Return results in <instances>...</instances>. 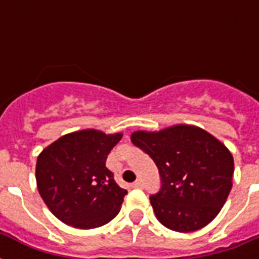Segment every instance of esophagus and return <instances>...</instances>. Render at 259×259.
Here are the masks:
<instances>
[{"label": "esophagus", "mask_w": 259, "mask_h": 259, "mask_svg": "<svg viewBox=\"0 0 259 259\" xmlns=\"http://www.w3.org/2000/svg\"><path fill=\"white\" fill-rule=\"evenodd\" d=\"M133 187H134V188H142V187H144V183H142L141 180L134 181V183H133Z\"/></svg>", "instance_id": "obj_1"}]
</instances>
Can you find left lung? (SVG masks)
Wrapping results in <instances>:
<instances>
[{
    "mask_svg": "<svg viewBox=\"0 0 259 259\" xmlns=\"http://www.w3.org/2000/svg\"><path fill=\"white\" fill-rule=\"evenodd\" d=\"M156 162L161 189L150 196L156 218L166 229L191 233L212 222L233 187L234 158L212 134L193 125H173L130 136Z\"/></svg>",
    "mask_w": 259,
    "mask_h": 259,
    "instance_id": "obj_1",
    "label": "left lung"
}]
</instances>
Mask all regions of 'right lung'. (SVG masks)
Instances as JSON below:
<instances>
[{
    "mask_svg": "<svg viewBox=\"0 0 259 259\" xmlns=\"http://www.w3.org/2000/svg\"><path fill=\"white\" fill-rule=\"evenodd\" d=\"M121 138L122 133L78 130L62 136L38 154V193L59 221L89 230L117 217L127 192L115 183L106 158Z\"/></svg>",
    "mask_w": 259,
    "mask_h": 259,
    "instance_id": "add662e5",
    "label": "right lung"
}]
</instances>
